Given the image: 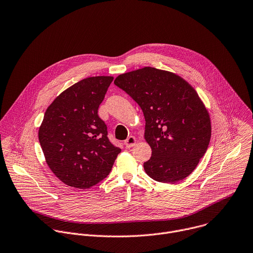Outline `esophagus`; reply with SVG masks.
<instances>
[{"label": "esophagus", "instance_id": "1", "mask_svg": "<svg viewBox=\"0 0 253 253\" xmlns=\"http://www.w3.org/2000/svg\"><path fill=\"white\" fill-rule=\"evenodd\" d=\"M136 143H137V140H136V138H135L134 136H129V137L124 141V144H125V146H126L127 148H131V147L135 146Z\"/></svg>", "mask_w": 253, "mask_h": 253}]
</instances>
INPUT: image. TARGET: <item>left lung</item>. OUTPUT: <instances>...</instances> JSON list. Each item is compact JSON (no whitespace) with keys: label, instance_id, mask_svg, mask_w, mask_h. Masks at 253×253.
Masks as SVG:
<instances>
[{"label":"left lung","instance_id":"left-lung-1","mask_svg":"<svg viewBox=\"0 0 253 253\" xmlns=\"http://www.w3.org/2000/svg\"><path fill=\"white\" fill-rule=\"evenodd\" d=\"M114 84L141 107L145 139L152 149L147 175L161 183L187 178L206 154L211 127L197 91L179 75L144 67L120 74Z\"/></svg>","mask_w":253,"mask_h":253}]
</instances>
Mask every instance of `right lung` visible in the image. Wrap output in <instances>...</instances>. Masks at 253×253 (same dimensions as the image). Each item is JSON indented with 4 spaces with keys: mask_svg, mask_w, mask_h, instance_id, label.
<instances>
[{
    "mask_svg": "<svg viewBox=\"0 0 253 253\" xmlns=\"http://www.w3.org/2000/svg\"><path fill=\"white\" fill-rule=\"evenodd\" d=\"M112 76L82 79L60 93L48 106L39 140L52 173L64 184L88 189L105 179L121 152L108 139L98 116Z\"/></svg>",
    "mask_w": 253,
    "mask_h": 253,
    "instance_id": "right-lung-1",
    "label": "right lung"
}]
</instances>
